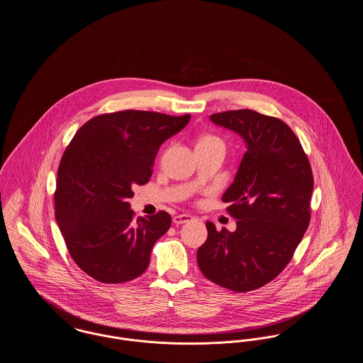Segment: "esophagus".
Returning a JSON list of instances; mask_svg holds the SVG:
<instances>
[{"mask_svg": "<svg viewBox=\"0 0 363 363\" xmlns=\"http://www.w3.org/2000/svg\"><path fill=\"white\" fill-rule=\"evenodd\" d=\"M190 219H193L190 215L186 213H181V215H175L173 218V222L175 225H184L186 222H189Z\"/></svg>", "mask_w": 363, "mask_h": 363, "instance_id": "1", "label": "esophagus"}]
</instances>
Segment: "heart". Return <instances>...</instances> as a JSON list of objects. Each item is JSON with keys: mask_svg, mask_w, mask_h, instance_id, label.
I'll return each mask as SVG.
<instances>
[{"mask_svg": "<svg viewBox=\"0 0 363 363\" xmlns=\"http://www.w3.org/2000/svg\"><path fill=\"white\" fill-rule=\"evenodd\" d=\"M218 141L222 143L219 138H215V136H212V135H206V136L199 138L197 144H211V143H218Z\"/></svg>", "mask_w": 363, "mask_h": 363, "instance_id": "1", "label": "heart"}]
</instances>
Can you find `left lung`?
Returning <instances> with one entry per match:
<instances>
[{"instance_id":"obj_1","label":"left lung","mask_w":363,"mask_h":363,"mask_svg":"<svg viewBox=\"0 0 363 363\" xmlns=\"http://www.w3.org/2000/svg\"><path fill=\"white\" fill-rule=\"evenodd\" d=\"M209 118L238 133L247 150L222 197L237 230L218 231L207 222L197 264L218 286L246 293L274 280L293 259L311 223L313 173L299 140L281 120L249 108Z\"/></svg>"}]
</instances>
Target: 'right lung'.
Segmentation results:
<instances>
[{"instance_id": "1", "label": "right lung", "mask_w": 363, "mask_h": 363, "mask_svg": "<svg viewBox=\"0 0 363 363\" xmlns=\"http://www.w3.org/2000/svg\"><path fill=\"white\" fill-rule=\"evenodd\" d=\"M190 120L156 111L123 110L86 121L58 166L55 219L70 257L102 283H123L144 274L155 242L172 216L135 219L128 200L152 175L159 147Z\"/></svg>"}]
</instances>
